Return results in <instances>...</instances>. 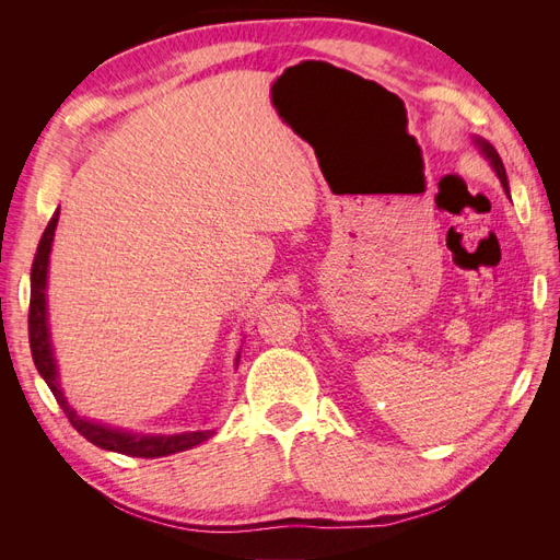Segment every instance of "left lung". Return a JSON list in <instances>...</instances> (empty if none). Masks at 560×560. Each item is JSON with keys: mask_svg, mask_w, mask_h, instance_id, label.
<instances>
[{"mask_svg": "<svg viewBox=\"0 0 560 560\" xmlns=\"http://www.w3.org/2000/svg\"><path fill=\"white\" fill-rule=\"evenodd\" d=\"M474 144H477V149L481 151V156L490 163V167H493V173L498 175V179L502 182V189H504V194L510 196V179H506V171H504V165H502V159H500V154L495 151V147L490 144L488 140H483V138H474ZM512 198V196H510Z\"/></svg>", "mask_w": 560, "mask_h": 560, "instance_id": "obj_1", "label": "left lung"}]
</instances>
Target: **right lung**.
I'll use <instances>...</instances> for the list:
<instances>
[{
	"mask_svg": "<svg viewBox=\"0 0 560 560\" xmlns=\"http://www.w3.org/2000/svg\"><path fill=\"white\" fill-rule=\"evenodd\" d=\"M60 208L50 217V222L42 235L35 264H32L30 273V350L32 360L39 371V376L50 387V393L58 399L60 409L70 418L74 430L86 436L91 444L124 453L132 457H163L189 451L214 434V430H196V432H177V434H144V432H130L124 428L107 425V422H97L86 416H79L70 401H67L62 387H60V374H58V362L54 354V343H50V329H48V301H46V287H48V261H50V247H54V235L58 226ZM241 362V354H235V366Z\"/></svg>",
	"mask_w": 560,
	"mask_h": 560,
	"instance_id": "right-lung-1",
	"label": "right lung"
}]
</instances>
